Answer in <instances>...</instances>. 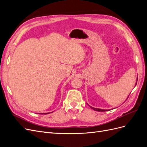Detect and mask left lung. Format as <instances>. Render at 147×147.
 I'll return each instance as SVG.
<instances>
[{
  "mask_svg": "<svg viewBox=\"0 0 147 147\" xmlns=\"http://www.w3.org/2000/svg\"><path fill=\"white\" fill-rule=\"evenodd\" d=\"M90 107H91L92 109L94 110L95 111H97V112H105V111H107V110H103V109H97V108L92 107H91V106H90Z\"/></svg>",
  "mask_w": 147,
  "mask_h": 147,
  "instance_id": "obj_1",
  "label": "left lung"
}]
</instances>
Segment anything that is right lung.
I'll list each match as a JSON object with an SVG mask.
<instances>
[{
    "label": "right lung",
    "instance_id": "1",
    "mask_svg": "<svg viewBox=\"0 0 147 147\" xmlns=\"http://www.w3.org/2000/svg\"><path fill=\"white\" fill-rule=\"evenodd\" d=\"M42 114H45H45H48V113H42Z\"/></svg>",
    "mask_w": 147,
    "mask_h": 147
}]
</instances>
